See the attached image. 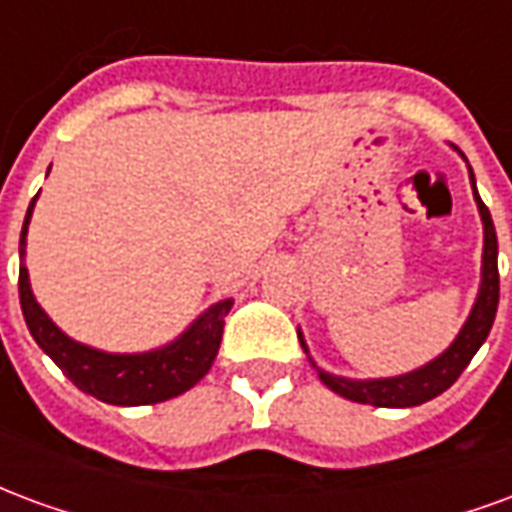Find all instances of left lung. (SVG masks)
I'll list each match as a JSON object with an SVG mask.
<instances>
[{"label":"left lung","mask_w":512,"mask_h":512,"mask_svg":"<svg viewBox=\"0 0 512 512\" xmlns=\"http://www.w3.org/2000/svg\"><path fill=\"white\" fill-rule=\"evenodd\" d=\"M469 178L474 175L472 167H469ZM474 200H477V208H480V219H483V279H480V293H477V301H474L469 318L463 323V329L458 332V337L452 340V345L441 356H436L433 362H428L419 370H411L406 376L395 378H373V381H351V378L332 376L321 367L312 362V367L318 370V378L323 384L329 386L332 392L343 395L345 400H354V403H365V406H378V408H408L419 406L425 400H433L436 395H441L444 389H450L458 376H461L466 365L472 362V356L480 351V345L485 343V337L491 332L496 318V307H499V266H496V255H499V246H496V230L494 222H491V213L485 208V202L480 200V194L474 189ZM301 348L304 354L307 351V343L299 332Z\"/></svg>","instance_id":"left-lung-1"}]
</instances>
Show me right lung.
<instances>
[{
    "label": "right lung",
    "instance_id": "obj_1",
    "mask_svg": "<svg viewBox=\"0 0 512 512\" xmlns=\"http://www.w3.org/2000/svg\"><path fill=\"white\" fill-rule=\"evenodd\" d=\"M35 200L29 202L27 219L21 227V257L27 246V227ZM18 299H21V312H24L29 334L54 359V365L82 392L112 406H150V403H161L191 389L211 370L213 359L219 354V343H222L224 315L233 307L230 299L213 304L175 343L164 345L158 351L106 354V351H95L90 345L76 343L54 326V321L40 310V304L32 296L29 271L24 263L18 268Z\"/></svg>",
    "mask_w": 512,
    "mask_h": 512
}]
</instances>
